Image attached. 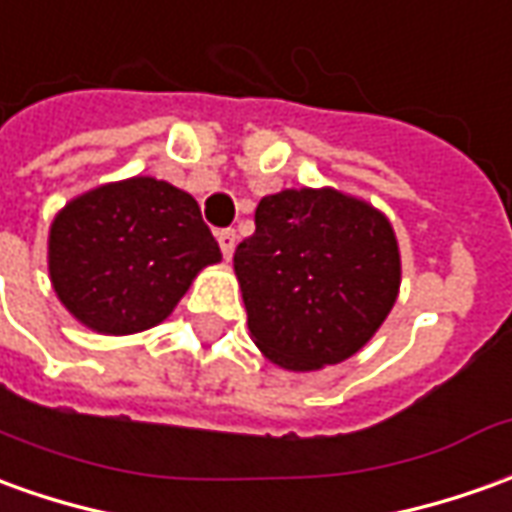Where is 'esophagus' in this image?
I'll return each mask as SVG.
<instances>
[{
    "mask_svg": "<svg viewBox=\"0 0 512 512\" xmlns=\"http://www.w3.org/2000/svg\"><path fill=\"white\" fill-rule=\"evenodd\" d=\"M217 242H220V250L225 259H231L234 256V248H236V231L234 228H225L217 234Z\"/></svg>",
    "mask_w": 512,
    "mask_h": 512,
    "instance_id": "esophagus-1",
    "label": "esophagus"
}]
</instances>
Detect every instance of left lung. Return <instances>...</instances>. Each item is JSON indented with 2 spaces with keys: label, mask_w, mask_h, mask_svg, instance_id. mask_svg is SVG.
<instances>
[{
  "label": "left lung",
  "mask_w": 512,
  "mask_h": 512,
  "mask_svg": "<svg viewBox=\"0 0 512 512\" xmlns=\"http://www.w3.org/2000/svg\"><path fill=\"white\" fill-rule=\"evenodd\" d=\"M234 273L250 340L278 368L306 373L354 357L379 331L398 298L401 253L368 200L301 186L262 197Z\"/></svg>",
  "instance_id": "obj_1"
}]
</instances>
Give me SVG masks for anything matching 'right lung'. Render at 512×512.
I'll use <instances>...</instances> for the list:
<instances>
[{
	"instance_id": "1",
	"label": "right lung",
	"mask_w": 512,
	"mask_h": 512,
	"mask_svg": "<svg viewBox=\"0 0 512 512\" xmlns=\"http://www.w3.org/2000/svg\"><path fill=\"white\" fill-rule=\"evenodd\" d=\"M220 259L195 197L153 175L94 186L49 225L52 290L77 323L108 337L164 323Z\"/></svg>"
}]
</instances>
